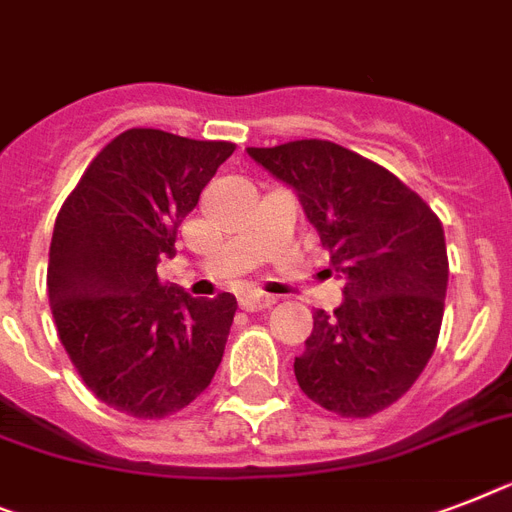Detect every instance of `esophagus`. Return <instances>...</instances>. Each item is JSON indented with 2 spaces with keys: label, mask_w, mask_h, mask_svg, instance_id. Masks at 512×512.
<instances>
[{
  "label": "esophagus",
  "mask_w": 512,
  "mask_h": 512,
  "mask_svg": "<svg viewBox=\"0 0 512 512\" xmlns=\"http://www.w3.org/2000/svg\"><path fill=\"white\" fill-rule=\"evenodd\" d=\"M239 305H242V310H247V313H257V310H265V307L276 305V297L260 292H249L239 297Z\"/></svg>",
  "instance_id": "34e87169"
}]
</instances>
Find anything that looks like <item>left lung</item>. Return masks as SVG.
I'll use <instances>...</instances> for the list:
<instances>
[{"mask_svg":"<svg viewBox=\"0 0 512 512\" xmlns=\"http://www.w3.org/2000/svg\"><path fill=\"white\" fill-rule=\"evenodd\" d=\"M247 155L297 191L342 278L344 302L315 310L294 360L299 389L342 418L397 402L434 355L447 294L442 220L400 178L334 141L249 147Z\"/></svg>","mask_w":512,"mask_h":512,"instance_id":"left-lung-1","label":"left lung"}]
</instances>
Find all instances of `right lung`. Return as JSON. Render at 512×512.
Here are the masks:
<instances>
[{
	"label": "right lung",
	"mask_w": 512,
	"mask_h": 512,
	"mask_svg": "<svg viewBox=\"0 0 512 512\" xmlns=\"http://www.w3.org/2000/svg\"><path fill=\"white\" fill-rule=\"evenodd\" d=\"M234 149L157 128L123 131L54 220L47 292L57 334L83 384L120 413H178L218 371L236 297H189L162 284L157 263L176 255L181 220Z\"/></svg>",
	"instance_id": "add662e5"
}]
</instances>
